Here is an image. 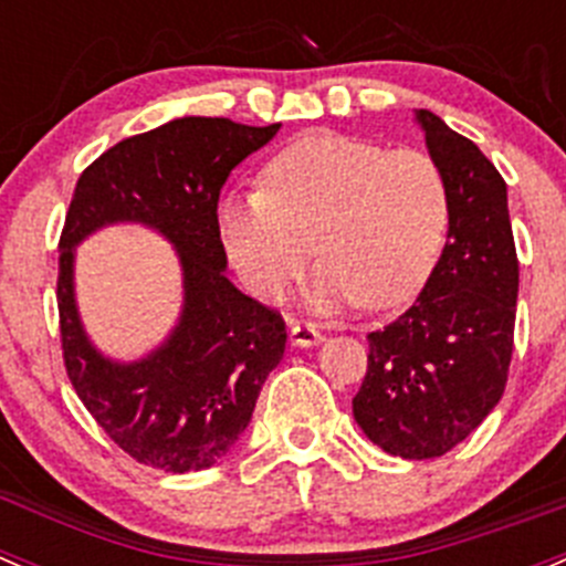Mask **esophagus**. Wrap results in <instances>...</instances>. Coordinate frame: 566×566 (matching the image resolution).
Returning a JSON list of instances; mask_svg holds the SVG:
<instances>
[{
    "instance_id": "1",
    "label": "esophagus",
    "mask_w": 566,
    "mask_h": 566,
    "mask_svg": "<svg viewBox=\"0 0 566 566\" xmlns=\"http://www.w3.org/2000/svg\"><path fill=\"white\" fill-rule=\"evenodd\" d=\"M291 344L294 346H316L322 344L324 335L318 333L313 324H305V322H291V333H289Z\"/></svg>"
}]
</instances>
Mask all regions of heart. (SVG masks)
<instances>
[{
    "instance_id": "heart-1",
    "label": "heart",
    "mask_w": 566,
    "mask_h": 566,
    "mask_svg": "<svg viewBox=\"0 0 566 566\" xmlns=\"http://www.w3.org/2000/svg\"><path fill=\"white\" fill-rule=\"evenodd\" d=\"M261 181L217 209L222 248L261 300H281L316 250L313 305L388 311L423 289L443 253L449 184L423 150L313 132L277 150Z\"/></svg>"
}]
</instances>
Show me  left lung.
<instances>
[{"label":"left lung","instance_id":"1","mask_svg":"<svg viewBox=\"0 0 566 566\" xmlns=\"http://www.w3.org/2000/svg\"><path fill=\"white\" fill-rule=\"evenodd\" d=\"M418 123L449 184V239L421 296L368 333L366 379L352 412L388 454L434 460L501 401L520 266L501 172L434 112L421 109Z\"/></svg>","mask_w":566,"mask_h":566}]
</instances>
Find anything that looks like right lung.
<instances>
[{"mask_svg": "<svg viewBox=\"0 0 566 566\" xmlns=\"http://www.w3.org/2000/svg\"><path fill=\"white\" fill-rule=\"evenodd\" d=\"M277 128L178 117L112 145L76 181L60 233L63 363L93 421L139 465L167 473L214 465L248 429L261 385L281 363L283 316L228 281L217 226L226 178ZM117 219L165 232L185 266L182 324L159 353L132 367L104 361L86 344L70 283L73 244Z\"/></svg>", "mask_w": 566, "mask_h": 566, "instance_id": "obj_1", "label": "right lung"}]
</instances>
